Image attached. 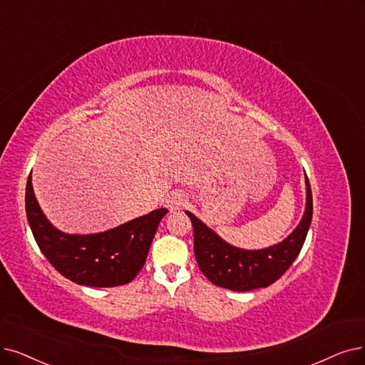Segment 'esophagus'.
I'll use <instances>...</instances> for the list:
<instances>
[{
  "instance_id": "esophagus-1",
  "label": "esophagus",
  "mask_w": 365,
  "mask_h": 365,
  "mask_svg": "<svg viewBox=\"0 0 365 365\" xmlns=\"http://www.w3.org/2000/svg\"><path fill=\"white\" fill-rule=\"evenodd\" d=\"M184 202H185V196L181 192H172L166 199V208L170 212H173L180 210L184 205Z\"/></svg>"
}]
</instances>
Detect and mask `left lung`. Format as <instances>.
Wrapping results in <instances>:
<instances>
[{
    "instance_id": "obj_1",
    "label": "left lung",
    "mask_w": 365,
    "mask_h": 365,
    "mask_svg": "<svg viewBox=\"0 0 365 365\" xmlns=\"http://www.w3.org/2000/svg\"><path fill=\"white\" fill-rule=\"evenodd\" d=\"M305 187L307 202L297 229L282 242L262 250H244L227 244L196 215L185 211L193 225L195 256L203 275L215 286L237 292L268 287L279 280L299 255L312 225L313 197L307 177Z\"/></svg>"
}]
</instances>
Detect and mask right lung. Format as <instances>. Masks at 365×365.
<instances>
[{"label": "right lung", "mask_w": 365, "mask_h": 365, "mask_svg": "<svg viewBox=\"0 0 365 365\" xmlns=\"http://www.w3.org/2000/svg\"><path fill=\"white\" fill-rule=\"evenodd\" d=\"M25 210L34 240L51 265L66 279L91 287L132 282L145 265L160 220L168 214L166 208H160L106 232L68 235L52 226L38 207L31 173L26 182Z\"/></svg>", "instance_id": "1"}]
</instances>
